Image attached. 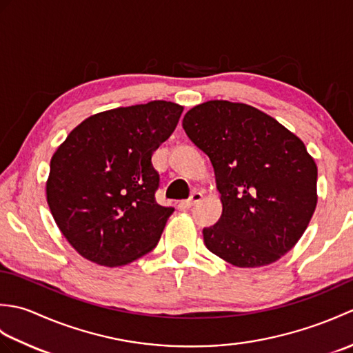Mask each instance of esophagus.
Masks as SVG:
<instances>
[{
    "label": "esophagus",
    "mask_w": 353,
    "mask_h": 353,
    "mask_svg": "<svg viewBox=\"0 0 353 353\" xmlns=\"http://www.w3.org/2000/svg\"><path fill=\"white\" fill-rule=\"evenodd\" d=\"M201 199H203V194L196 191V192H192V194H191V197H190L188 200H185L183 203H185V206H186V208H192V206H196Z\"/></svg>",
    "instance_id": "esophagus-1"
}]
</instances>
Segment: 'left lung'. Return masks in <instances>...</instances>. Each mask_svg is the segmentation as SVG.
I'll list each match as a JSON object with an SVG mask.
<instances>
[{"mask_svg": "<svg viewBox=\"0 0 353 353\" xmlns=\"http://www.w3.org/2000/svg\"><path fill=\"white\" fill-rule=\"evenodd\" d=\"M182 125L211 159L221 194V219L203 229L208 250L241 268L281 259L319 199L317 165L302 139L262 110L228 100L197 104Z\"/></svg>", "mask_w": 353, "mask_h": 353, "instance_id": "obj_1", "label": "left lung"}]
</instances>
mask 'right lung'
<instances>
[{"instance_id": "obj_1", "label": "right lung", "mask_w": 353, "mask_h": 353, "mask_svg": "<svg viewBox=\"0 0 353 353\" xmlns=\"http://www.w3.org/2000/svg\"><path fill=\"white\" fill-rule=\"evenodd\" d=\"M183 106L154 100L91 115L50 162L47 201L74 250L104 267L152 252L174 208L156 203L152 154L174 132Z\"/></svg>"}]
</instances>
